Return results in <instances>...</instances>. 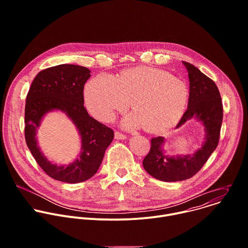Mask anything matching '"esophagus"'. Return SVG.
Here are the masks:
<instances>
[{
  "instance_id": "obj_1",
  "label": "esophagus",
  "mask_w": 248,
  "mask_h": 248,
  "mask_svg": "<svg viewBox=\"0 0 248 248\" xmlns=\"http://www.w3.org/2000/svg\"><path fill=\"white\" fill-rule=\"evenodd\" d=\"M115 138L118 139V140H124V139L126 138V136H125L124 134L119 132V131H116V132H115Z\"/></svg>"
}]
</instances>
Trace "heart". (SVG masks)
I'll return each mask as SVG.
<instances>
[{
  "label": "heart",
  "instance_id": "heart-1",
  "mask_svg": "<svg viewBox=\"0 0 248 248\" xmlns=\"http://www.w3.org/2000/svg\"><path fill=\"white\" fill-rule=\"evenodd\" d=\"M188 86L165 70L140 66L118 77L100 74L85 86L84 98L90 113L100 121H112L126 110L132 100L134 111L122 121L127 129L146 125L152 132L166 131L180 122L188 102Z\"/></svg>",
  "mask_w": 248,
  "mask_h": 248
}]
</instances>
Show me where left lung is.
I'll use <instances>...</instances> for the list:
<instances>
[{"instance_id": "left-lung-1", "label": "left lung", "mask_w": 248, "mask_h": 248, "mask_svg": "<svg viewBox=\"0 0 248 248\" xmlns=\"http://www.w3.org/2000/svg\"><path fill=\"white\" fill-rule=\"evenodd\" d=\"M183 63L189 79L188 106L175 128L195 119L204 127V141L193 154L170 156L164 150L166 139L163 136L152 138L143 167L153 178L162 182H181L193 176L218 146L222 126L223 104L217 85L193 64Z\"/></svg>"}]
</instances>
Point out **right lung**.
<instances>
[{
  "mask_svg": "<svg viewBox=\"0 0 248 248\" xmlns=\"http://www.w3.org/2000/svg\"><path fill=\"white\" fill-rule=\"evenodd\" d=\"M90 73L87 67L68 63L46 68L35 77L26 97L24 133L27 147L48 175L67 184L92 178L114 138L113 129L90 117L84 108L83 89ZM54 110L64 112L81 136V152L66 166L49 161L38 145L37 129L45 116Z\"/></svg>",
  "mask_w": 248,
  "mask_h": 248,
  "instance_id": "1",
  "label": "right lung"
}]
</instances>
